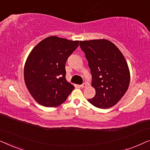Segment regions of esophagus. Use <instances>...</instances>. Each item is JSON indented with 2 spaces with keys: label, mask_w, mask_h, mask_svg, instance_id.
<instances>
[{
  "label": "esophagus",
  "mask_w": 150,
  "mask_h": 150,
  "mask_svg": "<svg viewBox=\"0 0 150 150\" xmlns=\"http://www.w3.org/2000/svg\"><path fill=\"white\" fill-rule=\"evenodd\" d=\"M81 87L82 88H85V87H87V84L86 83H84L83 84H82V85H81Z\"/></svg>",
  "instance_id": "34e87169"
}]
</instances>
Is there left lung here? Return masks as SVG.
<instances>
[{
  "mask_svg": "<svg viewBox=\"0 0 150 150\" xmlns=\"http://www.w3.org/2000/svg\"><path fill=\"white\" fill-rule=\"evenodd\" d=\"M92 76L96 95L89 99L92 105L106 109L120 101L128 89L130 71L124 55L106 40L81 41Z\"/></svg>",
  "mask_w": 150,
  "mask_h": 150,
  "instance_id": "1",
  "label": "left lung"
}]
</instances>
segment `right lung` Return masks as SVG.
Returning a JSON list of instances; mask_svg holds the SVG:
<instances>
[{"mask_svg": "<svg viewBox=\"0 0 150 150\" xmlns=\"http://www.w3.org/2000/svg\"><path fill=\"white\" fill-rule=\"evenodd\" d=\"M79 45L56 36L40 42L28 55L24 81L33 98L41 105L55 107L63 103L74 87L65 79V63Z\"/></svg>", "mask_w": 150, "mask_h": 150, "instance_id": "right-lung-1", "label": "right lung"}]
</instances>
